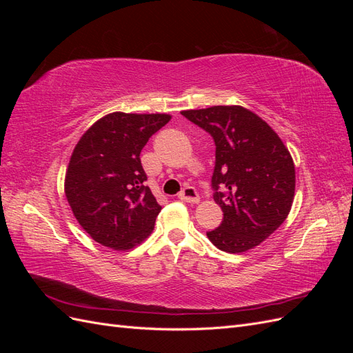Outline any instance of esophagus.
Masks as SVG:
<instances>
[{"instance_id":"1","label":"esophagus","mask_w":353,"mask_h":353,"mask_svg":"<svg viewBox=\"0 0 353 353\" xmlns=\"http://www.w3.org/2000/svg\"><path fill=\"white\" fill-rule=\"evenodd\" d=\"M178 197L187 203H199V200H200L194 187H185L183 191H181Z\"/></svg>"}]
</instances>
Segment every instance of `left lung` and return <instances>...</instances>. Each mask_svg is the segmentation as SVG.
<instances>
[{
	"label": "left lung",
	"mask_w": 353,
	"mask_h": 353,
	"mask_svg": "<svg viewBox=\"0 0 353 353\" xmlns=\"http://www.w3.org/2000/svg\"><path fill=\"white\" fill-rule=\"evenodd\" d=\"M213 137L216 145L212 187L222 223L206 232L222 252L243 253L279 228L294 199L290 152L262 117L241 105L181 112ZM226 190L221 194L219 187Z\"/></svg>",
	"instance_id": "obj_1"
}]
</instances>
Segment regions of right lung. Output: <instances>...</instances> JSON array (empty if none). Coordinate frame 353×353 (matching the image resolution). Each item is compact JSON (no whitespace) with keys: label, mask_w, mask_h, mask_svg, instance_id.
Masks as SVG:
<instances>
[{"label":"right lung","mask_w":353,"mask_h":353,"mask_svg":"<svg viewBox=\"0 0 353 353\" xmlns=\"http://www.w3.org/2000/svg\"><path fill=\"white\" fill-rule=\"evenodd\" d=\"M170 117L113 112L92 123L73 148L65 194L79 225L105 248L130 250L154 228L162 206L144 185L140 153Z\"/></svg>","instance_id":"right-lung-1"}]
</instances>
